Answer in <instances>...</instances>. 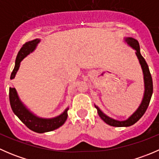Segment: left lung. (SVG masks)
<instances>
[{"mask_svg": "<svg viewBox=\"0 0 159 159\" xmlns=\"http://www.w3.org/2000/svg\"><path fill=\"white\" fill-rule=\"evenodd\" d=\"M125 42H127V44L129 46H131L133 49L136 51L135 54L137 56L138 59H139V63H140L141 67H142V71H143L145 92H144L143 99H142V103L139 105V108L128 119L125 120V121H118V120H115L114 118L107 116L105 113H103L100 110L98 107L94 105V107L97 108L98 113L100 118L106 124L109 125L111 126H114V127H129V126L132 125L134 123L137 122L143 116L145 112L146 111L147 108L148 107L149 102H150L151 98H152V93H153V83H152V75H151L150 70H149L148 66L147 65L146 61H145V58L142 57L140 53V46H139V41L133 38H125Z\"/></svg>", "mask_w": 159, "mask_h": 159, "instance_id": "left-lung-1", "label": "left lung"}]
</instances>
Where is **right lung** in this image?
Here are the masks:
<instances>
[{
  "label": "right lung",
  "instance_id": "obj_1",
  "mask_svg": "<svg viewBox=\"0 0 159 159\" xmlns=\"http://www.w3.org/2000/svg\"><path fill=\"white\" fill-rule=\"evenodd\" d=\"M40 39H34L33 41L26 42L19 51L15 60V66L11 75V79H14L17 71L20 67V63L26 56L30 53L34 51ZM9 99H10L11 107L14 113L18 117L19 119L31 131L38 133H44L48 131H54L58 129L65 124V121L68 118V108L65 110V111L58 116L52 118H42L34 115L30 111L23 103L20 102L16 89L14 88L9 89Z\"/></svg>",
  "mask_w": 159,
  "mask_h": 159
}]
</instances>
